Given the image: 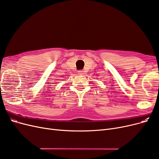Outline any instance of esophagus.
I'll return each mask as SVG.
<instances>
[{
    "label": "esophagus",
    "mask_w": 159,
    "mask_h": 159,
    "mask_svg": "<svg viewBox=\"0 0 159 159\" xmlns=\"http://www.w3.org/2000/svg\"><path fill=\"white\" fill-rule=\"evenodd\" d=\"M78 74H79L80 75H82V74H84V71H83V70H80V71H78Z\"/></svg>",
    "instance_id": "34e87169"
}]
</instances>
